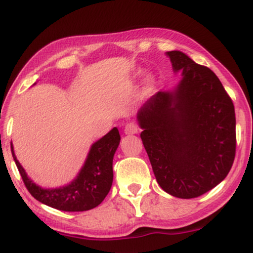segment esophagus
I'll use <instances>...</instances> for the list:
<instances>
[{
    "label": "esophagus",
    "instance_id": "obj_1",
    "mask_svg": "<svg viewBox=\"0 0 253 253\" xmlns=\"http://www.w3.org/2000/svg\"><path fill=\"white\" fill-rule=\"evenodd\" d=\"M139 132L138 125L134 123H128L125 126V133L126 134H136Z\"/></svg>",
    "mask_w": 253,
    "mask_h": 253
}]
</instances>
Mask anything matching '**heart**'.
<instances>
[{"label": "heart", "instance_id": "1", "mask_svg": "<svg viewBox=\"0 0 253 253\" xmlns=\"http://www.w3.org/2000/svg\"><path fill=\"white\" fill-rule=\"evenodd\" d=\"M151 86H152V81L149 80V81H147V83H146V89H150Z\"/></svg>", "mask_w": 253, "mask_h": 253}]
</instances>
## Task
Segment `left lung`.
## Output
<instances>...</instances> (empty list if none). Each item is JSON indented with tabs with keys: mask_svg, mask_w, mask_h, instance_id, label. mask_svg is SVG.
I'll list each match as a JSON object with an SVG mask.
<instances>
[{
	"mask_svg": "<svg viewBox=\"0 0 253 253\" xmlns=\"http://www.w3.org/2000/svg\"><path fill=\"white\" fill-rule=\"evenodd\" d=\"M167 54L183 78L176 91H158L144 104L140 138L162 189L194 199L216 187L233 165L236 113L210 68L179 51Z\"/></svg>",
	"mask_w": 253,
	"mask_h": 253,
	"instance_id": "8db88e82",
	"label": "left lung"
}]
</instances>
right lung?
Wrapping results in <instances>:
<instances>
[{"label":"right lung","mask_w":253,"mask_h":253,"mask_svg":"<svg viewBox=\"0 0 253 253\" xmlns=\"http://www.w3.org/2000/svg\"><path fill=\"white\" fill-rule=\"evenodd\" d=\"M120 143V134L114 127L91 146L80 175L71 184L58 189H42L26 175L10 144L11 155L26 188L34 199L46 206L64 211H84L97 207L109 193L113 183V157Z\"/></svg>","instance_id":"1"}]
</instances>
